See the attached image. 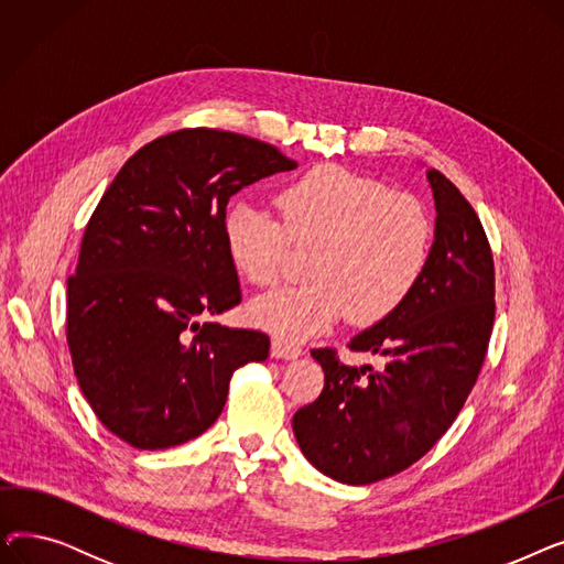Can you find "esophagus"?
<instances>
[{
    "mask_svg": "<svg viewBox=\"0 0 564 564\" xmlns=\"http://www.w3.org/2000/svg\"><path fill=\"white\" fill-rule=\"evenodd\" d=\"M302 347L300 345H292L288 340H281V338H274L272 340V357L274 359H297L302 357Z\"/></svg>",
    "mask_w": 564,
    "mask_h": 564,
    "instance_id": "esophagus-1",
    "label": "esophagus"
}]
</instances>
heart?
Instances as JSON below:
<instances>
[{"instance_id":"obj_1","label":"heart","mask_w":564,"mask_h":564,"mask_svg":"<svg viewBox=\"0 0 564 564\" xmlns=\"http://www.w3.org/2000/svg\"><path fill=\"white\" fill-rule=\"evenodd\" d=\"M276 205L283 224L249 200L232 203L221 221L237 274L274 283L292 242L315 247L302 285L253 300L249 317L288 340L329 329L347 313L354 324L391 315L419 285L432 249V221L421 200L349 169L324 164L288 183Z\"/></svg>"}]
</instances>
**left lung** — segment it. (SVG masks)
I'll return each instance as SVG.
<instances>
[{
    "instance_id": "left-lung-1",
    "label": "left lung",
    "mask_w": 564,
    "mask_h": 564,
    "mask_svg": "<svg viewBox=\"0 0 564 564\" xmlns=\"http://www.w3.org/2000/svg\"><path fill=\"white\" fill-rule=\"evenodd\" d=\"M434 242L425 272L391 315L349 340L383 359L381 370L345 366L313 349L319 398L292 419L304 457L345 485H370L419 462L457 419L485 361L494 327V258L482 224L436 169Z\"/></svg>"
}]
</instances>
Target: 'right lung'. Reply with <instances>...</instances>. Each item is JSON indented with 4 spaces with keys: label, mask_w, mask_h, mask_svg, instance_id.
<instances>
[{
    "label": "right lung",
    "mask_w": 564,
    "mask_h": 564,
    "mask_svg": "<svg viewBox=\"0 0 564 564\" xmlns=\"http://www.w3.org/2000/svg\"><path fill=\"white\" fill-rule=\"evenodd\" d=\"M297 169L274 145L224 130L145 143L100 198L68 281V347L102 425L139 451L200 436L228 379L270 338L198 317L242 302L221 221L230 196Z\"/></svg>",
    "instance_id": "right-lung-1"
}]
</instances>
